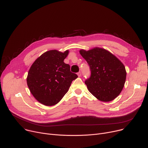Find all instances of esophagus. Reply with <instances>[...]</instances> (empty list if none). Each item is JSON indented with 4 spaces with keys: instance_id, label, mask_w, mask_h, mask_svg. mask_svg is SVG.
Here are the masks:
<instances>
[{
    "instance_id": "1",
    "label": "esophagus",
    "mask_w": 148,
    "mask_h": 148,
    "mask_svg": "<svg viewBox=\"0 0 148 148\" xmlns=\"http://www.w3.org/2000/svg\"><path fill=\"white\" fill-rule=\"evenodd\" d=\"M77 76H78L80 77V76H81V72H77Z\"/></svg>"
}]
</instances>
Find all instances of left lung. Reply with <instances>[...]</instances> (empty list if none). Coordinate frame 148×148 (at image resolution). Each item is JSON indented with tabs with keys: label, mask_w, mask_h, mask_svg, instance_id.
I'll return each instance as SVG.
<instances>
[{
	"label": "left lung",
	"mask_w": 148,
	"mask_h": 148,
	"mask_svg": "<svg viewBox=\"0 0 148 148\" xmlns=\"http://www.w3.org/2000/svg\"><path fill=\"white\" fill-rule=\"evenodd\" d=\"M79 53L88 64L91 76L85 81L89 91L100 101L114 100L123 90L126 79L124 64L108 51L94 48Z\"/></svg>",
	"instance_id": "left-lung-1"
}]
</instances>
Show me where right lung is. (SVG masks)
I'll list each match as a JSON object with an SVG mask.
<instances>
[{"label":"right lung","instance_id":"right-lung-1","mask_svg":"<svg viewBox=\"0 0 148 148\" xmlns=\"http://www.w3.org/2000/svg\"><path fill=\"white\" fill-rule=\"evenodd\" d=\"M69 54L57 50L45 52L30 68L27 84L34 97L45 106L58 103L68 91L77 75L71 72L64 60Z\"/></svg>","mask_w":148,"mask_h":148}]
</instances>
